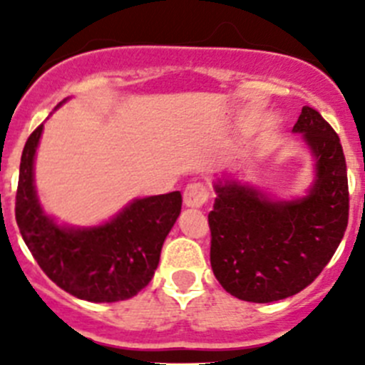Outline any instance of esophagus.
<instances>
[{
  "label": "esophagus",
  "mask_w": 365,
  "mask_h": 365,
  "mask_svg": "<svg viewBox=\"0 0 365 365\" xmlns=\"http://www.w3.org/2000/svg\"><path fill=\"white\" fill-rule=\"evenodd\" d=\"M210 197V192L202 182H192L185 188L182 193V199H185V205L190 208H201L206 201Z\"/></svg>",
  "instance_id": "obj_1"
}]
</instances>
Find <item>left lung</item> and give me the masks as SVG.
Segmentation results:
<instances>
[{
    "mask_svg": "<svg viewBox=\"0 0 365 365\" xmlns=\"http://www.w3.org/2000/svg\"><path fill=\"white\" fill-rule=\"evenodd\" d=\"M294 131L316 157L318 177L307 197L272 202L235 182L215 186L208 214L212 270L225 291L245 302L298 294L320 276L346 234L349 186L340 137L309 106Z\"/></svg>",
    "mask_w": 365,
    "mask_h": 365,
    "instance_id": "1",
    "label": "left lung"
}]
</instances>
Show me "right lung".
I'll list each match as a JSON object with an SVG mask.
<instances>
[{"mask_svg":"<svg viewBox=\"0 0 365 365\" xmlns=\"http://www.w3.org/2000/svg\"><path fill=\"white\" fill-rule=\"evenodd\" d=\"M43 124L25 143L16 190V222L49 279L80 299L111 303L133 298L153 278L160 248L180 214L179 192L137 199L111 222L89 230L60 228L41 212L32 163Z\"/></svg>","mask_w":365,"mask_h":365,"instance_id":"right-lung-1","label":"right lung"}]
</instances>
